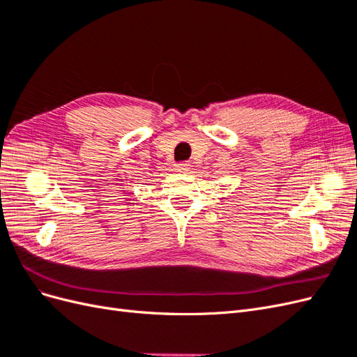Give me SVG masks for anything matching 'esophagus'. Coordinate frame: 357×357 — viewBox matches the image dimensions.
Masks as SVG:
<instances>
[{"mask_svg":"<svg viewBox=\"0 0 357 357\" xmlns=\"http://www.w3.org/2000/svg\"><path fill=\"white\" fill-rule=\"evenodd\" d=\"M176 171L177 172H189L190 171V165L188 164V162H181V164L176 165Z\"/></svg>","mask_w":357,"mask_h":357,"instance_id":"obj_1","label":"esophagus"}]
</instances>
